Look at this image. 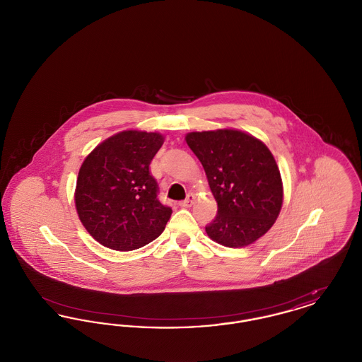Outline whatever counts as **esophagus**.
<instances>
[{"instance_id":"1","label":"esophagus","mask_w":362,"mask_h":362,"mask_svg":"<svg viewBox=\"0 0 362 362\" xmlns=\"http://www.w3.org/2000/svg\"><path fill=\"white\" fill-rule=\"evenodd\" d=\"M194 201H195V195L194 194H189L187 195V198L185 199V201H182V202H179V205L182 207H189L192 206V204H194Z\"/></svg>"}]
</instances>
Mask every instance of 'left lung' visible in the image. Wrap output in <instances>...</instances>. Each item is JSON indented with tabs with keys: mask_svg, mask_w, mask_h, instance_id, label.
Instances as JSON below:
<instances>
[{
	"mask_svg": "<svg viewBox=\"0 0 362 362\" xmlns=\"http://www.w3.org/2000/svg\"><path fill=\"white\" fill-rule=\"evenodd\" d=\"M199 158L217 201L207 236L239 248L262 238L276 223L284 187L274 156L258 138L233 129L192 132L186 136Z\"/></svg>",
	"mask_w": 362,
	"mask_h": 362,
	"instance_id": "left-lung-1",
	"label": "left lung"
}]
</instances>
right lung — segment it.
<instances>
[{"mask_svg":"<svg viewBox=\"0 0 362 362\" xmlns=\"http://www.w3.org/2000/svg\"><path fill=\"white\" fill-rule=\"evenodd\" d=\"M160 133L124 130L86 156L74 202L89 235L115 251H133L161 235L173 209L157 199L149 165L161 148Z\"/></svg>","mask_w":362,"mask_h":362,"instance_id":"1","label":"right lung"}]
</instances>
